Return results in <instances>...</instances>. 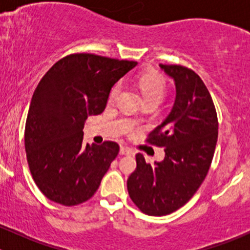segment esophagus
<instances>
[{"mask_svg": "<svg viewBox=\"0 0 250 250\" xmlns=\"http://www.w3.org/2000/svg\"><path fill=\"white\" fill-rule=\"evenodd\" d=\"M120 153L121 155H132V150H130V148H128V147H121L120 148Z\"/></svg>", "mask_w": 250, "mask_h": 250, "instance_id": "34e87169", "label": "esophagus"}]
</instances>
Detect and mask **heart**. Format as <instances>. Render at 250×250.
Returning <instances> with one entry per match:
<instances>
[{
    "label": "heart",
    "mask_w": 250,
    "mask_h": 250,
    "mask_svg": "<svg viewBox=\"0 0 250 250\" xmlns=\"http://www.w3.org/2000/svg\"><path fill=\"white\" fill-rule=\"evenodd\" d=\"M139 87L143 94L144 102H148V100H157L161 103L166 94V83L165 77H162L158 74H144L139 77ZM118 92H120V84H115L110 92V100H113L117 97ZM139 120V113H135L132 117L133 122Z\"/></svg>",
    "instance_id": "obj_1"
}]
</instances>
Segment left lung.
Here are the masks:
<instances>
[{"instance_id": "left-lung-1", "label": "left lung", "mask_w": 250, "mask_h": 250, "mask_svg": "<svg viewBox=\"0 0 250 250\" xmlns=\"http://www.w3.org/2000/svg\"><path fill=\"white\" fill-rule=\"evenodd\" d=\"M160 67L175 83V102L147 143L165 147V160L146 163L138 153L137 168L127 180L128 193L143 213L162 216L191 200L207 176L218 140V116L201 77L181 65Z\"/></svg>"}]
</instances>
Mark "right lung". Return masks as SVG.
<instances>
[{
	"label": "right lung",
	"mask_w": 250,
	"mask_h": 250,
	"mask_svg": "<svg viewBox=\"0 0 250 250\" xmlns=\"http://www.w3.org/2000/svg\"><path fill=\"white\" fill-rule=\"evenodd\" d=\"M137 64L77 53L55 62L40 81L27 112L25 151L32 178L48 200L77 206L98 190L120 146L83 145L84 122L105 110L111 88Z\"/></svg>",
	"instance_id": "add662e5"
}]
</instances>
